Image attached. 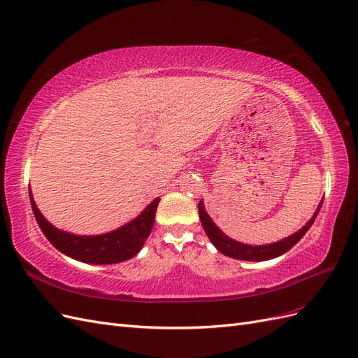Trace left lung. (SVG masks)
<instances>
[{
    "instance_id": "8db88e82",
    "label": "left lung",
    "mask_w": 358,
    "mask_h": 358,
    "mask_svg": "<svg viewBox=\"0 0 358 358\" xmlns=\"http://www.w3.org/2000/svg\"><path fill=\"white\" fill-rule=\"evenodd\" d=\"M322 200L318 204V209H317L315 215L312 216V218L308 221V224L303 227L300 231L287 237V239H284V241H279L276 243H270V245H263V246H251V245L239 243V242L230 239L229 236H225L210 220L208 212L204 210L203 201L199 203V215H200V221H201V225H203L206 234H208L210 242L216 246V249H218L221 254L236 258V259H245V262H266V259L276 258L279 255L285 254L287 251H289V249L294 246L303 236L306 234V231L310 229L313 221H315V218H317V215L322 206Z\"/></svg>"
}]
</instances>
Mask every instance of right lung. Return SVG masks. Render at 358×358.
Returning a JSON list of instances; mask_svg holds the SVG:
<instances>
[{"label":"right lung","instance_id":"add662e5","mask_svg":"<svg viewBox=\"0 0 358 358\" xmlns=\"http://www.w3.org/2000/svg\"><path fill=\"white\" fill-rule=\"evenodd\" d=\"M29 201L37 224L58 251L90 264H115L133 258L152 231L159 199H155L137 218L115 231L100 236H76L49 224L37 209L29 189Z\"/></svg>","mask_w":358,"mask_h":358}]
</instances>
